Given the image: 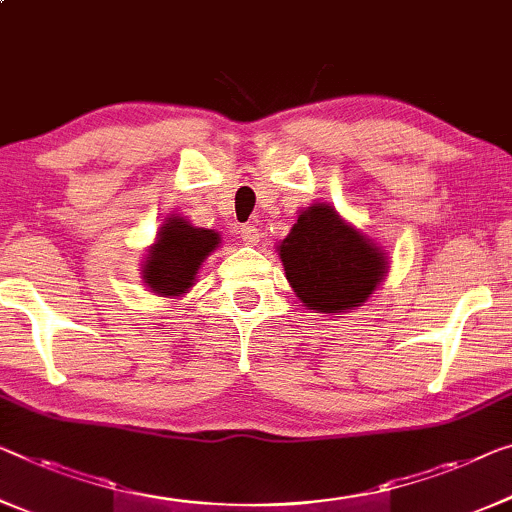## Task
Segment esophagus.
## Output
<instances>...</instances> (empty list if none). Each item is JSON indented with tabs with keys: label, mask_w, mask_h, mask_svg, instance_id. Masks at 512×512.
I'll return each mask as SVG.
<instances>
[{
	"label": "esophagus",
	"mask_w": 512,
	"mask_h": 512,
	"mask_svg": "<svg viewBox=\"0 0 512 512\" xmlns=\"http://www.w3.org/2000/svg\"><path fill=\"white\" fill-rule=\"evenodd\" d=\"M239 236H241L243 243H248V246H255V243L259 241V230L255 225H241Z\"/></svg>",
	"instance_id": "34e87169"
}]
</instances>
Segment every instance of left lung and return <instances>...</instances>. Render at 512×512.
<instances>
[{
  "mask_svg": "<svg viewBox=\"0 0 512 512\" xmlns=\"http://www.w3.org/2000/svg\"><path fill=\"white\" fill-rule=\"evenodd\" d=\"M289 285L310 310L342 312L361 305L386 273L384 253L329 204L305 209L280 243Z\"/></svg>",
  "mask_w": 512,
  "mask_h": 512,
  "instance_id": "1",
  "label": "left lung"
}]
</instances>
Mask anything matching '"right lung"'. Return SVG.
<instances>
[{
    "label": "right lung",
    "instance_id": "obj_1",
    "mask_svg": "<svg viewBox=\"0 0 512 512\" xmlns=\"http://www.w3.org/2000/svg\"><path fill=\"white\" fill-rule=\"evenodd\" d=\"M220 243L213 230L193 227L183 218H170L160 230L156 246L149 250L144 264V282L158 294L177 296L195 282L200 269L213 248Z\"/></svg>",
    "mask_w": 512,
    "mask_h": 512
}]
</instances>
